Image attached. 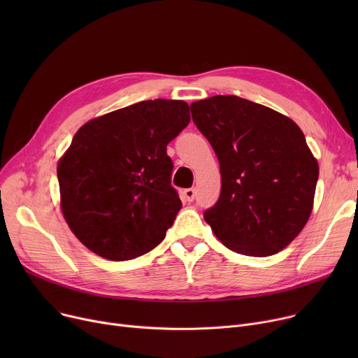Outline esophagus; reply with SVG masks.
I'll use <instances>...</instances> for the list:
<instances>
[{"instance_id":"esophagus-1","label":"esophagus","mask_w":358,"mask_h":358,"mask_svg":"<svg viewBox=\"0 0 358 358\" xmlns=\"http://www.w3.org/2000/svg\"><path fill=\"white\" fill-rule=\"evenodd\" d=\"M184 199L185 201H193L196 199V190L194 189L184 190Z\"/></svg>"}]
</instances>
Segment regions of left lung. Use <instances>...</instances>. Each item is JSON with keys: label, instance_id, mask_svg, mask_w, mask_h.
<instances>
[{"label": "left lung", "instance_id": "8db88e82", "mask_svg": "<svg viewBox=\"0 0 358 358\" xmlns=\"http://www.w3.org/2000/svg\"><path fill=\"white\" fill-rule=\"evenodd\" d=\"M190 108L220 165V197L204 220L238 254L268 257L286 248L312 213L319 176L303 131L278 111L236 96H213Z\"/></svg>", "mask_w": 358, "mask_h": 358}]
</instances>
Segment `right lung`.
Masks as SVG:
<instances>
[{
  "label": "right lung",
  "instance_id": "obj_1",
  "mask_svg": "<svg viewBox=\"0 0 358 358\" xmlns=\"http://www.w3.org/2000/svg\"><path fill=\"white\" fill-rule=\"evenodd\" d=\"M190 123L181 100H148L87 122L58 164L61 209L84 245L111 261L154 250L181 200L166 145Z\"/></svg>",
  "mask_w": 358,
  "mask_h": 358
}]
</instances>
